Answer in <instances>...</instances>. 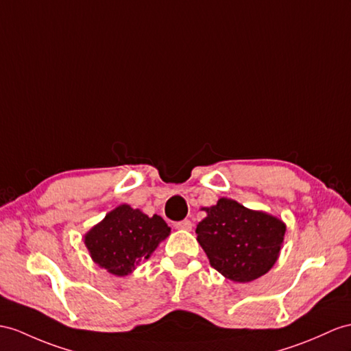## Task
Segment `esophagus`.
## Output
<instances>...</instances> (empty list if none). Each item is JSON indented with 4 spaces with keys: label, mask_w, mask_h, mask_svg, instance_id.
Wrapping results in <instances>:
<instances>
[{
    "label": "esophagus",
    "mask_w": 351,
    "mask_h": 351,
    "mask_svg": "<svg viewBox=\"0 0 351 351\" xmlns=\"http://www.w3.org/2000/svg\"><path fill=\"white\" fill-rule=\"evenodd\" d=\"M176 229H183V230H191L192 229V221L191 220H182V221H177V223L174 225Z\"/></svg>",
    "instance_id": "1"
}]
</instances>
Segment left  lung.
Here are the masks:
<instances>
[{
	"mask_svg": "<svg viewBox=\"0 0 351 351\" xmlns=\"http://www.w3.org/2000/svg\"><path fill=\"white\" fill-rule=\"evenodd\" d=\"M202 210L207 217L196 226V240L221 276L249 283L274 267L286 234V225L278 217L229 198Z\"/></svg>",
	"mask_w": 351,
	"mask_h": 351,
	"instance_id": "obj_1",
	"label": "left lung"
}]
</instances>
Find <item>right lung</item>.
Masks as SVG:
<instances>
[{
	"instance_id": "1",
	"label": "right lung",
	"mask_w": 351,
	"mask_h": 351,
	"mask_svg": "<svg viewBox=\"0 0 351 351\" xmlns=\"http://www.w3.org/2000/svg\"><path fill=\"white\" fill-rule=\"evenodd\" d=\"M169 232L171 228L160 216L149 217L138 208L122 204L84 235V244L99 268L125 277L141 261L149 259Z\"/></svg>"
}]
</instances>
